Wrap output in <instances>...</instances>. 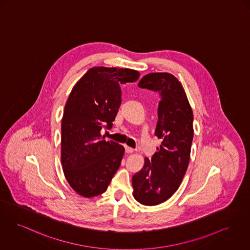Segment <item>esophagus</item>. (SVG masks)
Here are the masks:
<instances>
[{
	"label": "esophagus",
	"mask_w": 250,
	"mask_h": 250,
	"mask_svg": "<svg viewBox=\"0 0 250 250\" xmlns=\"http://www.w3.org/2000/svg\"><path fill=\"white\" fill-rule=\"evenodd\" d=\"M125 152L126 153H132L134 151V149L132 147H129L127 146H125Z\"/></svg>",
	"instance_id": "1"
}]
</instances>
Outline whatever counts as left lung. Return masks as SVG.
<instances>
[{
  "label": "left lung",
  "instance_id": "obj_1",
  "mask_svg": "<svg viewBox=\"0 0 250 250\" xmlns=\"http://www.w3.org/2000/svg\"><path fill=\"white\" fill-rule=\"evenodd\" d=\"M139 87L158 92V122L155 135L162 140L144 167L132 177L134 198L145 206L168 200L187 172L193 140V112L183 85L169 73H150Z\"/></svg>",
  "mask_w": 250,
  "mask_h": 250
}]
</instances>
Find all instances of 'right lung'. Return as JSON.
<instances>
[{
	"instance_id": "obj_1",
	"label": "right lung",
	"mask_w": 250,
	"mask_h": 250,
	"mask_svg": "<svg viewBox=\"0 0 250 250\" xmlns=\"http://www.w3.org/2000/svg\"><path fill=\"white\" fill-rule=\"evenodd\" d=\"M139 77L128 68L93 67L78 81L66 101L61 160L68 184L85 198L104 192L121 166L124 146L105 141L101 132L113 125L122 102L121 84Z\"/></svg>"
}]
</instances>
